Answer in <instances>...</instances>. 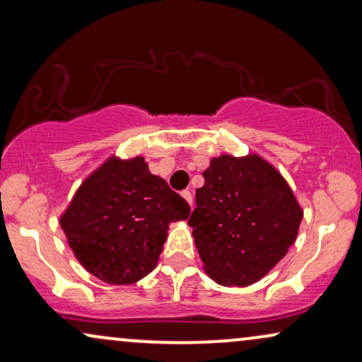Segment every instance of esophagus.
I'll list each match as a JSON object with an SVG mask.
<instances>
[{"mask_svg": "<svg viewBox=\"0 0 362 362\" xmlns=\"http://www.w3.org/2000/svg\"><path fill=\"white\" fill-rule=\"evenodd\" d=\"M181 196L185 197V199H186L187 202H189V206L192 207V204H194V201H192V192H191L189 189H185V191L181 192Z\"/></svg>", "mask_w": 362, "mask_h": 362, "instance_id": "obj_1", "label": "esophagus"}]
</instances>
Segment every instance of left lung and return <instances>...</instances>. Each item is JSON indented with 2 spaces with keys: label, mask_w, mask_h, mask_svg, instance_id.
Instances as JSON below:
<instances>
[{
  "label": "left lung",
  "mask_w": 362,
  "mask_h": 362,
  "mask_svg": "<svg viewBox=\"0 0 362 362\" xmlns=\"http://www.w3.org/2000/svg\"><path fill=\"white\" fill-rule=\"evenodd\" d=\"M187 221L207 275L219 285L247 286L284 259L303 211L274 166L257 155L211 160Z\"/></svg>",
  "instance_id": "left-lung-1"
}]
</instances>
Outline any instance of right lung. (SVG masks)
Here are the masks:
<instances>
[{"mask_svg":"<svg viewBox=\"0 0 362 362\" xmlns=\"http://www.w3.org/2000/svg\"><path fill=\"white\" fill-rule=\"evenodd\" d=\"M189 212L141 156H113L82 182L61 227L83 269L107 284L130 285L155 269L168 226Z\"/></svg>","mask_w":362,"mask_h":362,"instance_id":"right-lung-1","label":"right lung"}]
</instances>
